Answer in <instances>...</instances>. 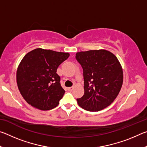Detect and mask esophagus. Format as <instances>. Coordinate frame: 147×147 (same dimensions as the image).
Returning <instances> with one entry per match:
<instances>
[{"label":"esophagus","mask_w":147,"mask_h":147,"mask_svg":"<svg viewBox=\"0 0 147 147\" xmlns=\"http://www.w3.org/2000/svg\"><path fill=\"white\" fill-rule=\"evenodd\" d=\"M74 86H72V87H70V88H68V90H69V91H71L73 90V89H74Z\"/></svg>","instance_id":"1"}]
</instances>
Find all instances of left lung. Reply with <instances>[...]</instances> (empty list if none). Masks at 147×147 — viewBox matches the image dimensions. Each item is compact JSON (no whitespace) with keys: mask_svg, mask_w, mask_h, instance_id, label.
Listing matches in <instances>:
<instances>
[{"mask_svg":"<svg viewBox=\"0 0 147 147\" xmlns=\"http://www.w3.org/2000/svg\"><path fill=\"white\" fill-rule=\"evenodd\" d=\"M83 69L84 94L77 98L86 110L98 111L110 105L117 96L123 82V73L117 57L106 50L76 54Z\"/></svg>","mask_w":147,"mask_h":147,"instance_id":"obj_1","label":"left lung"}]
</instances>
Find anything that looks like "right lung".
Instances as JSON below:
<instances>
[{
	"label": "right lung",
	"instance_id": "add662e5",
	"mask_svg": "<svg viewBox=\"0 0 147 147\" xmlns=\"http://www.w3.org/2000/svg\"><path fill=\"white\" fill-rule=\"evenodd\" d=\"M69 54L36 49L24 56L17 71L19 91L27 102L41 110L58 105L65 90L56 73L59 65Z\"/></svg>",
	"mask_w": 147,
	"mask_h": 147
}]
</instances>
